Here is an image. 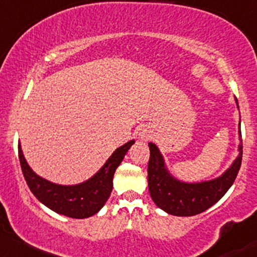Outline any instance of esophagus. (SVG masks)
Segmentation results:
<instances>
[{
	"instance_id": "obj_1",
	"label": "esophagus",
	"mask_w": 257,
	"mask_h": 257,
	"mask_svg": "<svg viewBox=\"0 0 257 257\" xmlns=\"http://www.w3.org/2000/svg\"><path fill=\"white\" fill-rule=\"evenodd\" d=\"M139 137H140L141 140H147V139H150V134H148L147 132H141L140 134H139Z\"/></svg>"
}]
</instances>
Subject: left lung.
I'll return each mask as SVG.
<instances>
[{
	"label": "left lung",
	"instance_id": "1",
	"mask_svg": "<svg viewBox=\"0 0 257 257\" xmlns=\"http://www.w3.org/2000/svg\"><path fill=\"white\" fill-rule=\"evenodd\" d=\"M236 100L237 107L238 103ZM239 154L224 174L214 179L188 183L179 181L170 174L165 159L156 144L150 142L148 162V190L157 206L169 214L177 217H191L205 212L217 203L233 184L242 164V134L239 120Z\"/></svg>",
	"mask_w": 257,
	"mask_h": 257
}]
</instances>
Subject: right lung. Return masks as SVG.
<instances>
[{"label":"right lung","mask_w":257,"mask_h":257,"mask_svg":"<svg viewBox=\"0 0 257 257\" xmlns=\"http://www.w3.org/2000/svg\"><path fill=\"white\" fill-rule=\"evenodd\" d=\"M134 142L135 140H131L117 148L97 174L82 183L73 185L52 183L48 179L40 177L27 164L20 144L18 148L21 170L33 195L43 205L58 214L69 218L85 219L92 217L103 208L112 190V179L116 169L122 163Z\"/></svg>","instance_id":"1"}]
</instances>
